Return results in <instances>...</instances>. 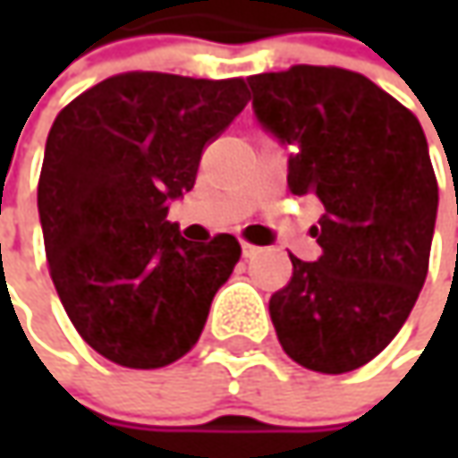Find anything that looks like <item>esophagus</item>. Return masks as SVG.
I'll list each match as a JSON object with an SVG mask.
<instances>
[{
  "label": "esophagus",
  "mask_w": 458,
  "mask_h": 458,
  "mask_svg": "<svg viewBox=\"0 0 458 458\" xmlns=\"http://www.w3.org/2000/svg\"><path fill=\"white\" fill-rule=\"evenodd\" d=\"M257 252H259V247H255V244H247V242L242 244V257H244V259H250V257H255Z\"/></svg>",
  "instance_id": "34e87169"
}]
</instances>
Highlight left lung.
Masks as SVG:
<instances>
[{
  "label": "left lung",
  "instance_id": "left-lung-1",
  "mask_svg": "<svg viewBox=\"0 0 458 458\" xmlns=\"http://www.w3.org/2000/svg\"><path fill=\"white\" fill-rule=\"evenodd\" d=\"M262 130L293 145L288 188L318 196L316 262L291 255L270 298L280 346L301 367L342 375L395 339L426 283L438 185L420 122L360 73L293 65L247 79Z\"/></svg>",
  "mask_w": 458,
  "mask_h": 458
}]
</instances>
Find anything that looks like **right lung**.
Here are the masks:
<instances>
[{"label":"right lung","instance_id":"add662e5","mask_svg":"<svg viewBox=\"0 0 458 458\" xmlns=\"http://www.w3.org/2000/svg\"><path fill=\"white\" fill-rule=\"evenodd\" d=\"M247 101L242 79L122 73L55 116L38 183L45 255L68 318L101 357L157 369L199 342L242 250L232 234L188 242L167 208Z\"/></svg>","mask_w":458,"mask_h":458}]
</instances>
